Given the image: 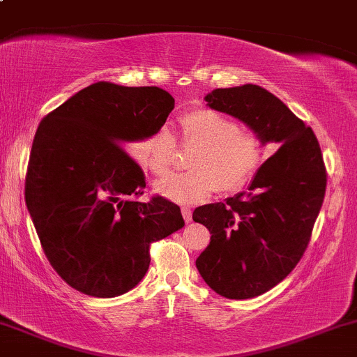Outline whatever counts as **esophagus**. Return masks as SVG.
<instances>
[{"instance_id":"esophagus-1","label":"esophagus","mask_w":357,"mask_h":357,"mask_svg":"<svg viewBox=\"0 0 357 357\" xmlns=\"http://www.w3.org/2000/svg\"><path fill=\"white\" fill-rule=\"evenodd\" d=\"M181 213H183V218H185L186 223H190L193 220V213H191V208L190 206H183L181 208Z\"/></svg>"}]
</instances>
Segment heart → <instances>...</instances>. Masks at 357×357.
Here are the masks:
<instances>
[{"mask_svg": "<svg viewBox=\"0 0 357 357\" xmlns=\"http://www.w3.org/2000/svg\"><path fill=\"white\" fill-rule=\"evenodd\" d=\"M181 142L197 146L193 169L174 172L155 183V191L179 203H197L215 190L232 193L249 185L264 160V144L256 132L210 108L188 112L179 119ZM178 144L167 128H158L135 144V158L152 174L164 176L174 164Z\"/></svg>", "mask_w": 357, "mask_h": 357, "instance_id": "heart-1", "label": "heart"}]
</instances>
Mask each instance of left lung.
<instances>
[{
    "label": "left lung",
    "mask_w": 357,
    "mask_h": 357,
    "mask_svg": "<svg viewBox=\"0 0 357 357\" xmlns=\"http://www.w3.org/2000/svg\"><path fill=\"white\" fill-rule=\"evenodd\" d=\"M205 101L262 144L280 146L248 190L193 211L211 234L197 259L205 283L225 298H254L281 283L308 248L327 186L322 151L312 128L261 86L213 89Z\"/></svg>",
    "instance_id": "1"
}]
</instances>
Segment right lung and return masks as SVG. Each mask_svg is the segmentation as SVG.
<instances>
[{
  "instance_id": "1",
  "label": "right lung",
  "mask_w": 357,
  "mask_h": 357,
  "mask_svg": "<svg viewBox=\"0 0 357 357\" xmlns=\"http://www.w3.org/2000/svg\"><path fill=\"white\" fill-rule=\"evenodd\" d=\"M174 98L158 86L95 83L40 121L26 208L50 266L77 291L113 298L140 283L151 244L185 227L162 197L137 202L146 176L127 144L166 123Z\"/></svg>"
}]
</instances>
